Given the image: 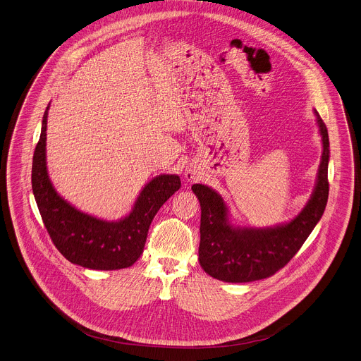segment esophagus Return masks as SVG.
I'll use <instances>...</instances> for the list:
<instances>
[{
	"label": "esophagus",
	"instance_id": "34e87169",
	"mask_svg": "<svg viewBox=\"0 0 361 361\" xmlns=\"http://www.w3.org/2000/svg\"><path fill=\"white\" fill-rule=\"evenodd\" d=\"M185 177H187V180L192 181V180L196 178V174H195V171H192V170H188V171H187V174H185Z\"/></svg>",
	"mask_w": 361,
	"mask_h": 361
}]
</instances>
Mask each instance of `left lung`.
Listing matches in <instances>:
<instances>
[{
    "mask_svg": "<svg viewBox=\"0 0 361 361\" xmlns=\"http://www.w3.org/2000/svg\"><path fill=\"white\" fill-rule=\"evenodd\" d=\"M323 154L314 190L301 213L286 224L268 228L232 225L228 207L214 190L194 184L200 203L199 264L212 278L228 283H247L275 275L298 252L320 221L329 199L330 141L327 128L317 111Z\"/></svg>",
    "mask_w": 361,
    "mask_h": 361,
    "instance_id": "left-lung-1",
    "label": "left lung"
}]
</instances>
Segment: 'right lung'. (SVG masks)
Returning <instances> with one entry per match:
<instances>
[{
  "mask_svg": "<svg viewBox=\"0 0 361 361\" xmlns=\"http://www.w3.org/2000/svg\"><path fill=\"white\" fill-rule=\"evenodd\" d=\"M32 157L31 184L45 228L64 258L83 268L115 271L132 267L139 259L148 228L167 199L181 187L176 174L154 177L140 192L132 212L106 221L75 209L56 192L47 169V118Z\"/></svg>",
  "mask_w": 361,
  "mask_h": 361,
  "instance_id": "1",
  "label": "right lung"
}]
</instances>
